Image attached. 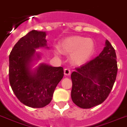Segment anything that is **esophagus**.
Segmentation results:
<instances>
[{
    "label": "esophagus",
    "instance_id": "34e87169",
    "mask_svg": "<svg viewBox=\"0 0 127 127\" xmlns=\"http://www.w3.org/2000/svg\"><path fill=\"white\" fill-rule=\"evenodd\" d=\"M64 74L65 76H69L71 74V71L69 69H64Z\"/></svg>",
    "mask_w": 127,
    "mask_h": 127
}]
</instances>
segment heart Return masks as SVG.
<instances>
[{"label": "heart", "instance_id": "heart-1", "mask_svg": "<svg viewBox=\"0 0 127 127\" xmlns=\"http://www.w3.org/2000/svg\"><path fill=\"white\" fill-rule=\"evenodd\" d=\"M60 51L65 55H71L70 60L76 65H82L91 58L95 52V42L91 38L72 36L60 43ZM58 54V52H55Z\"/></svg>", "mask_w": 127, "mask_h": 127}]
</instances>
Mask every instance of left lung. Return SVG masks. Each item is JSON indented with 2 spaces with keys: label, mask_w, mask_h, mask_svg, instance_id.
<instances>
[{
  "label": "left lung",
  "mask_w": 127,
  "mask_h": 127,
  "mask_svg": "<svg viewBox=\"0 0 127 127\" xmlns=\"http://www.w3.org/2000/svg\"><path fill=\"white\" fill-rule=\"evenodd\" d=\"M116 55L109 41L95 59L83 65L71 74L72 101L82 109L98 105L107 99L116 78Z\"/></svg>",
  "instance_id": "left-lung-1"
}]
</instances>
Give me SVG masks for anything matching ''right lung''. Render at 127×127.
Segmentation results:
<instances>
[{"label":"right lung","mask_w":127,"mask_h":127,"mask_svg":"<svg viewBox=\"0 0 127 127\" xmlns=\"http://www.w3.org/2000/svg\"><path fill=\"white\" fill-rule=\"evenodd\" d=\"M45 37L44 31L32 30L14 45L9 57V80L12 90L20 102L32 108L48 105L64 76L63 67L44 63L32 69L34 61L41 57L36 49H49Z\"/></svg>","instance_id":"add662e5"}]
</instances>
